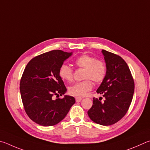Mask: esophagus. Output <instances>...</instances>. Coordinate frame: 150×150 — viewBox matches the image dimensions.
<instances>
[{"label":"esophagus","mask_w":150,"mask_h":150,"mask_svg":"<svg viewBox=\"0 0 150 150\" xmlns=\"http://www.w3.org/2000/svg\"><path fill=\"white\" fill-rule=\"evenodd\" d=\"M82 98H76V102H80V101H82Z\"/></svg>","instance_id":"34e87169"}]
</instances>
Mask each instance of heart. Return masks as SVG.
Returning <instances> with one entry per match:
<instances>
[{
    "label": "heart",
    "instance_id": "1",
    "mask_svg": "<svg viewBox=\"0 0 150 150\" xmlns=\"http://www.w3.org/2000/svg\"><path fill=\"white\" fill-rule=\"evenodd\" d=\"M74 63L77 67L84 68L83 78L86 80L70 86L68 93L78 98L83 97L88 91L92 89L93 83L91 81L98 83L104 80L106 76L107 67L103 61L87 54L78 57L76 59ZM59 74L60 78L64 81L71 82L73 79V70L66 64L60 66Z\"/></svg>",
    "mask_w": 150,
    "mask_h": 150
}]
</instances>
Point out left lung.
I'll list each match as a JSON object with an SVG mask.
<instances>
[{"label":"left lung","mask_w":150,"mask_h":150,"mask_svg":"<svg viewBox=\"0 0 150 150\" xmlns=\"http://www.w3.org/2000/svg\"><path fill=\"white\" fill-rule=\"evenodd\" d=\"M107 72L97 93L104 97L93 98L88 111L90 119L97 124L109 126L119 121L128 111L134 92V83L129 68L119 55L102 50Z\"/></svg>","instance_id":"8db88e82"}]
</instances>
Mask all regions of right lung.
<instances>
[{"label":"right lung","instance_id":"right-lung-1","mask_svg":"<svg viewBox=\"0 0 150 150\" xmlns=\"http://www.w3.org/2000/svg\"><path fill=\"white\" fill-rule=\"evenodd\" d=\"M72 52L54 50L34 57L26 66L20 83L25 111L30 119L44 127L53 126L67 116L74 104L72 96L53 99L62 96L67 88L60 78V66Z\"/></svg>","mask_w":150,"mask_h":150}]
</instances>
